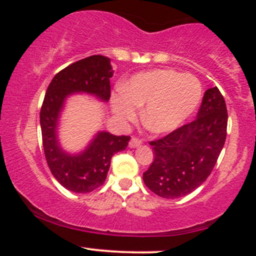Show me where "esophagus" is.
<instances>
[{"mask_svg": "<svg viewBox=\"0 0 256 256\" xmlns=\"http://www.w3.org/2000/svg\"><path fill=\"white\" fill-rule=\"evenodd\" d=\"M140 144H142V140H140V138H131V140L128 142V146L130 148H137V146H140Z\"/></svg>", "mask_w": 256, "mask_h": 256, "instance_id": "34e87169", "label": "esophagus"}]
</instances>
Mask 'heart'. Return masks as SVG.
Masks as SVG:
<instances>
[{
    "mask_svg": "<svg viewBox=\"0 0 256 256\" xmlns=\"http://www.w3.org/2000/svg\"><path fill=\"white\" fill-rule=\"evenodd\" d=\"M202 98V85L192 74L152 70L134 74L112 98V110L122 122H134L144 107L143 125L154 134L177 130L192 116Z\"/></svg>",
    "mask_w": 256,
    "mask_h": 256,
    "instance_id": "1",
    "label": "heart"
}]
</instances>
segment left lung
<instances>
[{
    "label": "left lung",
    "mask_w": 256,
    "mask_h": 256,
    "mask_svg": "<svg viewBox=\"0 0 256 256\" xmlns=\"http://www.w3.org/2000/svg\"><path fill=\"white\" fill-rule=\"evenodd\" d=\"M228 110L218 88L204 92L198 116L167 136L152 140L154 160L144 184L164 198H183L213 171L225 144Z\"/></svg>",
    "instance_id": "8db88e82"
}]
</instances>
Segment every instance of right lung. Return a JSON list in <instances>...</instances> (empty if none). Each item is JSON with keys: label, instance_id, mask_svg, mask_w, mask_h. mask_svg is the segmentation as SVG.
I'll return each instance as SVG.
<instances>
[{"label": "right lung", "instance_id": "obj_1", "mask_svg": "<svg viewBox=\"0 0 256 256\" xmlns=\"http://www.w3.org/2000/svg\"><path fill=\"white\" fill-rule=\"evenodd\" d=\"M112 77L110 58L92 55L58 72L46 89L40 108L44 154L52 176L70 192L86 194L101 186L110 167L112 156L125 150L130 140L128 136L98 131L78 154L64 152L58 142V126L67 98L72 94H88L108 102Z\"/></svg>", "mask_w": 256, "mask_h": 256}]
</instances>
